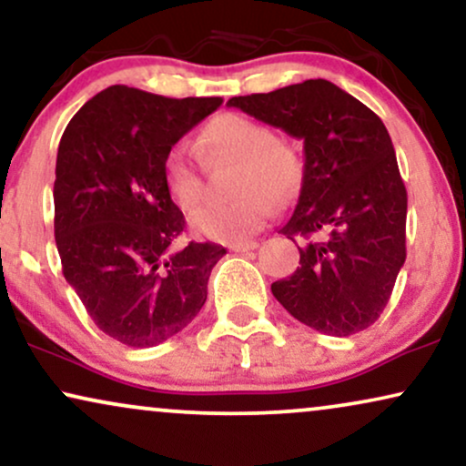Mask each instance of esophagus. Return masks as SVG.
<instances>
[{"label": "esophagus", "mask_w": 466, "mask_h": 466, "mask_svg": "<svg viewBox=\"0 0 466 466\" xmlns=\"http://www.w3.org/2000/svg\"><path fill=\"white\" fill-rule=\"evenodd\" d=\"M253 249H258L256 240H247V243L232 245V251H234V253H247V251H253Z\"/></svg>", "instance_id": "1"}]
</instances>
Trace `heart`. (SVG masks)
<instances>
[{
    "instance_id": "heart-1",
    "label": "heart",
    "mask_w": 466,
    "mask_h": 466,
    "mask_svg": "<svg viewBox=\"0 0 466 466\" xmlns=\"http://www.w3.org/2000/svg\"><path fill=\"white\" fill-rule=\"evenodd\" d=\"M202 148L210 161H237L232 202H210L189 217L198 237L219 243H243L272 215V202L289 204L300 194L305 168L294 148L277 132L243 115H219L204 127ZM164 185L178 208L191 210L202 202L207 181L200 159L189 145H175L166 153Z\"/></svg>"
}]
</instances>
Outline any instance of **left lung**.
<instances>
[{
    "label": "left lung",
    "mask_w": 466,
    "mask_h": 466,
    "mask_svg": "<svg viewBox=\"0 0 466 466\" xmlns=\"http://www.w3.org/2000/svg\"><path fill=\"white\" fill-rule=\"evenodd\" d=\"M305 145V178L288 238L300 266L270 285L298 321L330 337L367 330L405 264L407 189L383 121L330 80L228 99Z\"/></svg>",
    "instance_id": "left-lung-1"
}]
</instances>
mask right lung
<instances>
[{"instance_id": "add662e5", "label": "right lung", "mask_w": 466, "mask_h": 466, "mask_svg": "<svg viewBox=\"0 0 466 466\" xmlns=\"http://www.w3.org/2000/svg\"><path fill=\"white\" fill-rule=\"evenodd\" d=\"M221 104L113 85L61 136L53 200L64 277L99 330L127 347H155L189 326L226 256L194 240L170 249L185 217L161 175L166 153Z\"/></svg>"}]
</instances>
